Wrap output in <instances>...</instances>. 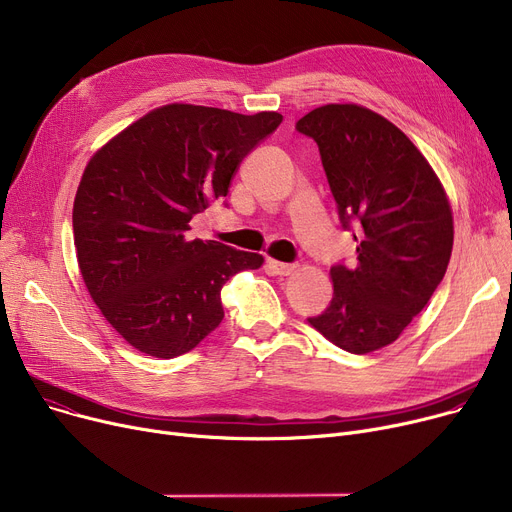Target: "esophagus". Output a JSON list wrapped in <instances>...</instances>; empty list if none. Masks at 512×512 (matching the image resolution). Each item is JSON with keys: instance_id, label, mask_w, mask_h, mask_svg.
I'll return each instance as SVG.
<instances>
[{"instance_id": "34e87169", "label": "esophagus", "mask_w": 512, "mask_h": 512, "mask_svg": "<svg viewBox=\"0 0 512 512\" xmlns=\"http://www.w3.org/2000/svg\"><path fill=\"white\" fill-rule=\"evenodd\" d=\"M267 270H270V274H274V276H290L294 270H297V265L276 261V259H267Z\"/></svg>"}]
</instances>
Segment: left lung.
<instances>
[{"instance_id": "8db88e82", "label": "left lung", "mask_w": 512, "mask_h": 512, "mask_svg": "<svg viewBox=\"0 0 512 512\" xmlns=\"http://www.w3.org/2000/svg\"><path fill=\"white\" fill-rule=\"evenodd\" d=\"M319 147L357 263L332 265L334 297L309 324L346 353L392 344L432 299L452 253V211L427 159L392 122L353 103L297 122Z\"/></svg>"}]
</instances>
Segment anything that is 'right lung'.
Here are the masks:
<instances>
[{
	"mask_svg": "<svg viewBox=\"0 0 512 512\" xmlns=\"http://www.w3.org/2000/svg\"><path fill=\"white\" fill-rule=\"evenodd\" d=\"M278 112L242 116L172 103L130 124L85 168L72 230L80 274L112 328L141 353L180 357L224 319L222 286L263 257L188 240L197 213L280 126Z\"/></svg>",
	"mask_w": 512,
	"mask_h": 512,
	"instance_id": "obj_1",
	"label": "right lung"
}]
</instances>
